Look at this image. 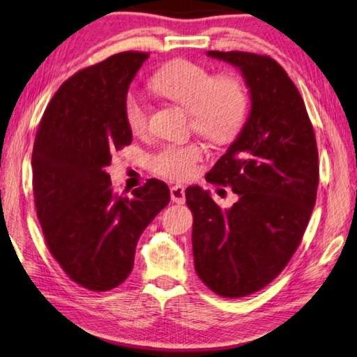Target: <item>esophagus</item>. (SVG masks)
I'll return each instance as SVG.
<instances>
[{
  "instance_id": "1",
  "label": "esophagus",
  "mask_w": 357,
  "mask_h": 357,
  "mask_svg": "<svg viewBox=\"0 0 357 357\" xmlns=\"http://www.w3.org/2000/svg\"><path fill=\"white\" fill-rule=\"evenodd\" d=\"M171 199L175 204H185V188L182 185H175L171 188Z\"/></svg>"
}]
</instances>
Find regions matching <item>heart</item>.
Wrapping results in <instances>:
<instances>
[{"instance_id": "obj_1", "label": "heart", "mask_w": 357, "mask_h": 357, "mask_svg": "<svg viewBox=\"0 0 357 357\" xmlns=\"http://www.w3.org/2000/svg\"><path fill=\"white\" fill-rule=\"evenodd\" d=\"M160 95L182 104L191 112L195 130L212 140L231 139L241 130L248 110V95L241 80L232 75H215L202 64L178 60L166 64L151 79ZM125 120L134 136L150 128V109L136 91L125 98ZM206 149L199 142L166 144L150 158L155 174L172 180H188L197 171Z\"/></svg>"}]
</instances>
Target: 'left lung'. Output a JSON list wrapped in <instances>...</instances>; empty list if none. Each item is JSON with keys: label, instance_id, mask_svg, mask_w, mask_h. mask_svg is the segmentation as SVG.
Here are the masks:
<instances>
[{"label": "left lung", "instance_id": "1", "mask_svg": "<svg viewBox=\"0 0 357 357\" xmlns=\"http://www.w3.org/2000/svg\"><path fill=\"white\" fill-rule=\"evenodd\" d=\"M207 55L241 69L250 91L241 134L206 175L238 199L223 210L201 186H188L185 196L196 273L213 293L236 299L271 283L299 247L317 201L318 149L301 93L275 60Z\"/></svg>", "mask_w": 357, "mask_h": 357}]
</instances>
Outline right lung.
<instances>
[{
    "label": "right lung",
    "instance_id": "right-lung-1",
    "mask_svg": "<svg viewBox=\"0 0 357 357\" xmlns=\"http://www.w3.org/2000/svg\"><path fill=\"white\" fill-rule=\"evenodd\" d=\"M147 58L121 52L74 74L52 98L34 139V206L47 247L90 291L125 282L140 234L171 199L156 178L130 197L115 195L106 172L115 151L132 140L125 98Z\"/></svg>",
    "mask_w": 357,
    "mask_h": 357
}]
</instances>
